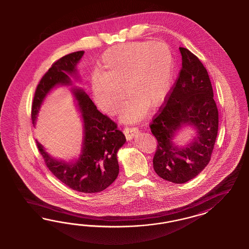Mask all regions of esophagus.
<instances>
[{"instance_id": "obj_1", "label": "esophagus", "mask_w": 249, "mask_h": 249, "mask_svg": "<svg viewBox=\"0 0 249 249\" xmlns=\"http://www.w3.org/2000/svg\"><path fill=\"white\" fill-rule=\"evenodd\" d=\"M137 133H139L138 128H126L124 129V134L126 136L127 140H131Z\"/></svg>"}]
</instances>
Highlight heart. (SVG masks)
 <instances>
[{"instance_id": "obj_1", "label": "heart", "mask_w": 249, "mask_h": 249, "mask_svg": "<svg viewBox=\"0 0 249 249\" xmlns=\"http://www.w3.org/2000/svg\"><path fill=\"white\" fill-rule=\"evenodd\" d=\"M91 77L95 102L106 113L120 110L125 86L130 94L121 120L133 123L143 117L149 104H161L174 82V56L170 46L151 40L116 45L106 52Z\"/></svg>"}]
</instances>
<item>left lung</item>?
<instances>
[{
  "mask_svg": "<svg viewBox=\"0 0 249 249\" xmlns=\"http://www.w3.org/2000/svg\"><path fill=\"white\" fill-rule=\"evenodd\" d=\"M179 49L180 75L166 105L150 126L158 142L154 171L174 183H184L204 170L218 131V110L207 70L188 49ZM185 126L194 129L195 136L184 145L178 144L175 139Z\"/></svg>",
  "mask_w": 249,
  "mask_h": 249,
  "instance_id": "obj_1",
  "label": "left lung"
}]
</instances>
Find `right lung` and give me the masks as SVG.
<instances>
[{
    "label": "right lung",
    "instance_id": "add662e5",
    "mask_svg": "<svg viewBox=\"0 0 249 249\" xmlns=\"http://www.w3.org/2000/svg\"><path fill=\"white\" fill-rule=\"evenodd\" d=\"M85 52L68 53L53 63L38 84L32 107V121L36 126L38 113L50 92L59 87L69 88L74 95L83 123L80 153L71 160L54 158L36 140L38 150L51 173L69 188L95 194L107 188L120 172L118 151L126 142L117 124L101 113L82 88L73 85L80 81L76 66Z\"/></svg>",
    "mask_w": 249,
    "mask_h": 249
}]
</instances>
